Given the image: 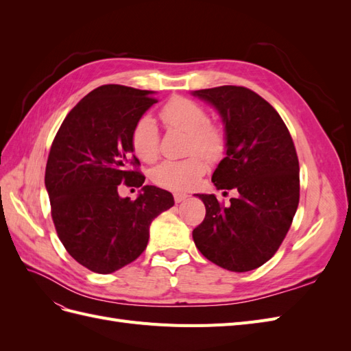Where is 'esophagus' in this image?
<instances>
[{
    "label": "esophagus",
    "instance_id": "1",
    "mask_svg": "<svg viewBox=\"0 0 351 351\" xmlns=\"http://www.w3.org/2000/svg\"><path fill=\"white\" fill-rule=\"evenodd\" d=\"M187 197H189V195H186V193H180V192H176V193H174L176 204H182V202L187 200Z\"/></svg>",
    "mask_w": 351,
    "mask_h": 351
}]
</instances>
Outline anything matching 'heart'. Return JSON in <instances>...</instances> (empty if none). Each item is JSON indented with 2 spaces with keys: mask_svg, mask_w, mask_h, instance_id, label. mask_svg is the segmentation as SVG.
Instances as JSON below:
<instances>
[{
  "mask_svg": "<svg viewBox=\"0 0 351 351\" xmlns=\"http://www.w3.org/2000/svg\"><path fill=\"white\" fill-rule=\"evenodd\" d=\"M162 123L169 130L187 133L186 154L192 155L180 161H165L158 165L152 180L155 184L169 190L193 189L206 171L208 161H218L224 155L227 137L222 127L209 121V114L197 102L176 97L169 99L159 111ZM159 130L151 115H143L136 121L132 130L133 151L145 162H154L161 154ZM197 153V156H193Z\"/></svg>",
  "mask_w": 351,
  "mask_h": 351,
  "instance_id": "obj_1",
  "label": "heart"
}]
</instances>
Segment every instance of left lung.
<instances>
[{"mask_svg":"<svg viewBox=\"0 0 351 351\" xmlns=\"http://www.w3.org/2000/svg\"><path fill=\"white\" fill-rule=\"evenodd\" d=\"M193 95L214 105L226 124L227 156L212 183L237 192L227 206L214 195H199L206 215L193 230L195 244L221 268L256 269L277 253L299 206L294 142L280 114L256 92L228 84Z\"/></svg>","mask_w":351,"mask_h":351,"instance_id":"left-lung-1","label":"left lung"}]
</instances>
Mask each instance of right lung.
Masks as SVG:
<instances>
[{"instance_id": "add662e5", "label": "right lung", "mask_w": 351, "mask_h": 351, "mask_svg": "<svg viewBox=\"0 0 351 351\" xmlns=\"http://www.w3.org/2000/svg\"><path fill=\"white\" fill-rule=\"evenodd\" d=\"M151 90L104 84L88 93L52 141L45 186L57 236L70 256L97 274H111L146 249L151 222L174 205L173 195L144 186L136 201L118 196L120 184L141 186L132 130L158 102Z\"/></svg>"}]
</instances>
